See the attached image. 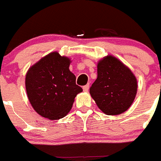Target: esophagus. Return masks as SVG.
<instances>
[{
	"label": "esophagus",
	"mask_w": 161,
	"mask_h": 161,
	"mask_svg": "<svg viewBox=\"0 0 161 161\" xmlns=\"http://www.w3.org/2000/svg\"><path fill=\"white\" fill-rule=\"evenodd\" d=\"M89 87H90L89 84H86V85L83 86H82V89H83V91H85V92H87L88 90H89Z\"/></svg>",
	"instance_id": "1"
}]
</instances>
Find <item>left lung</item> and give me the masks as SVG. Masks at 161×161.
<instances>
[{"mask_svg":"<svg viewBox=\"0 0 161 161\" xmlns=\"http://www.w3.org/2000/svg\"><path fill=\"white\" fill-rule=\"evenodd\" d=\"M97 77L90 94L106 115H118L131 106L137 91L134 74L121 60L108 55L97 63Z\"/></svg>","mask_w":161,"mask_h":161,"instance_id":"left-lung-1","label":"left lung"}]
</instances>
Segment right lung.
<instances>
[{"mask_svg":"<svg viewBox=\"0 0 161 161\" xmlns=\"http://www.w3.org/2000/svg\"><path fill=\"white\" fill-rule=\"evenodd\" d=\"M70 58L58 52L47 54L29 67L25 76L27 95L43 118L58 120L70 112L75 97L82 91L69 70Z\"/></svg>","mask_w":161,"mask_h":161,"instance_id":"1","label":"right lung"}]
</instances>
